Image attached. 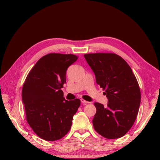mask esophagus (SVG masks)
<instances>
[{"instance_id": "esophagus-1", "label": "esophagus", "mask_w": 160, "mask_h": 160, "mask_svg": "<svg viewBox=\"0 0 160 160\" xmlns=\"http://www.w3.org/2000/svg\"><path fill=\"white\" fill-rule=\"evenodd\" d=\"M81 102L82 103H83L84 105H85V104H87V103H90V102H88V101H86L85 100H84V99H81Z\"/></svg>"}]
</instances>
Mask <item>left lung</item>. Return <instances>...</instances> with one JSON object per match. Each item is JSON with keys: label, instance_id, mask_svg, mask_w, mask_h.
Listing matches in <instances>:
<instances>
[{"label": "left lung", "instance_id": "1", "mask_svg": "<svg viewBox=\"0 0 160 160\" xmlns=\"http://www.w3.org/2000/svg\"><path fill=\"white\" fill-rule=\"evenodd\" d=\"M84 57L108 99V107L94 103L97 111L93 128L105 138H122L132 127L138 113L141 93L136 77L126 61L115 53H89Z\"/></svg>", "mask_w": 160, "mask_h": 160}]
</instances>
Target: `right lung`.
<instances>
[{
	"label": "right lung",
	"instance_id": "add662e5",
	"mask_svg": "<svg viewBox=\"0 0 160 160\" xmlns=\"http://www.w3.org/2000/svg\"><path fill=\"white\" fill-rule=\"evenodd\" d=\"M78 57L49 53L35 65L23 84L22 100L28 123L38 137L46 141L63 138L71 128L73 115L81 104L79 99L67 101L61 88L66 71Z\"/></svg>",
	"mask_w": 160,
	"mask_h": 160
}]
</instances>
